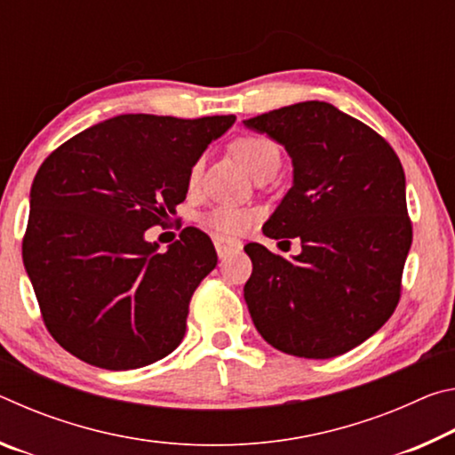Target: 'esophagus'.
<instances>
[{"mask_svg": "<svg viewBox=\"0 0 455 455\" xmlns=\"http://www.w3.org/2000/svg\"><path fill=\"white\" fill-rule=\"evenodd\" d=\"M214 249H217V255L222 259V257H227L230 251L241 249V243L235 241V238H227V236L217 235L214 236Z\"/></svg>", "mask_w": 455, "mask_h": 455, "instance_id": "34e87169", "label": "esophagus"}]
</instances>
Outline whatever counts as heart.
<instances>
[{
    "instance_id": "b5f03b06",
    "label": "heart",
    "mask_w": 455,
    "mask_h": 455,
    "mask_svg": "<svg viewBox=\"0 0 455 455\" xmlns=\"http://www.w3.org/2000/svg\"><path fill=\"white\" fill-rule=\"evenodd\" d=\"M235 150L238 158L243 160L252 176L265 174V172H276L281 166V150L271 138L260 136V134H249L238 138L235 144ZM203 172V160H196L195 166L190 171V182L196 184ZM206 225L217 230L222 235H238L251 225V212L243 209H235V206H219V209L211 211L206 214Z\"/></svg>"
}]
</instances>
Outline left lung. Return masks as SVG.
<instances>
[{"mask_svg":"<svg viewBox=\"0 0 455 455\" xmlns=\"http://www.w3.org/2000/svg\"><path fill=\"white\" fill-rule=\"evenodd\" d=\"M284 146L292 187L263 233L301 238L292 259L244 246V301L260 335L295 357L343 355L395 311L411 246L405 174L383 138L333 104L299 102L244 120Z\"/></svg>","mask_w":455,"mask_h":455,"instance_id":"obj_1","label":"left lung"}]
</instances>
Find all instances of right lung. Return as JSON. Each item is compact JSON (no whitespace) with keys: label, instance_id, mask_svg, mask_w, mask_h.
Listing matches in <instances>:
<instances>
[{"label":"right lung","instance_id":"right-lung-1","mask_svg":"<svg viewBox=\"0 0 455 455\" xmlns=\"http://www.w3.org/2000/svg\"><path fill=\"white\" fill-rule=\"evenodd\" d=\"M235 120L120 114L44 160L21 251L45 327L72 355L124 371L179 347L217 251L188 227L158 252L146 230L176 212L192 166Z\"/></svg>","mask_w":455,"mask_h":455}]
</instances>
